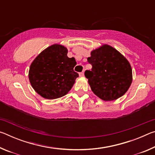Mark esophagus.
I'll use <instances>...</instances> for the list:
<instances>
[{"label": "esophagus", "instance_id": "esophagus-1", "mask_svg": "<svg viewBox=\"0 0 155 155\" xmlns=\"http://www.w3.org/2000/svg\"><path fill=\"white\" fill-rule=\"evenodd\" d=\"M79 76H80V77H84V73H83V72H79Z\"/></svg>", "mask_w": 155, "mask_h": 155}]
</instances>
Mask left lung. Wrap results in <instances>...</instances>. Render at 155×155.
<instances>
[{
	"mask_svg": "<svg viewBox=\"0 0 155 155\" xmlns=\"http://www.w3.org/2000/svg\"><path fill=\"white\" fill-rule=\"evenodd\" d=\"M87 61L92 68L86 70L85 76L94 94L103 101H111L127 92L132 83V69L117 50L104 44L91 51Z\"/></svg>",
	"mask_w": 155,
	"mask_h": 155,
	"instance_id": "left-lung-1",
	"label": "left lung"
}]
</instances>
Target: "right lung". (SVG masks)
<instances>
[{
    "label": "right lung",
    "instance_id": "obj_1",
    "mask_svg": "<svg viewBox=\"0 0 155 155\" xmlns=\"http://www.w3.org/2000/svg\"><path fill=\"white\" fill-rule=\"evenodd\" d=\"M68 50L54 44L43 51L32 62L28 78L37 93L46 99H55L68 94L78 74L74 71V57L67 56Z\"/></svg>",
    "mask_w": 155,
    "mask_h": 155
}]
</instances>
